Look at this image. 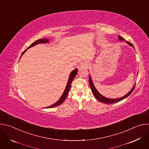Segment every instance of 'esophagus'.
<instances>
[{
  "label": "esophagus",
  "mask_w": 149,
  "mask_h": 149,
  "mask_svg": "<svg viewBox=\"0 0 149 149\" xmlns=\"http://www.w3.org/2000/svg\"><path fill=\"white\" fill-rule=\"evenodd\" d=\"M89 67H90L89 63H88L87 62L82 63L81 64V65H80V67L81 68H88Z\"/></svg>",
  "instance_id": "1"
}]
</instances>
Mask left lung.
<instances>
[{"label": "left lung", "instance_id": "obj_1", "mask_svg": "<svg viewBox=\"0 0 149 149\" xmlns=\"http://www.w3.org/2000/svg\"><path fill=\"white\" fill-rule=\"evenodd\" d=\"M118 37L119 40H121V41L125 40V39H124L123 38H122L121 36H118ZM125 42H126V43H127V44L129 45L130 46H131V47H132L134 48L133 45L132 44H131L130 42H129V41H125ZM137 75H138V73H137ZM89 83H90V88H91V91H92V92H93V93L94 97H95V98H96L97 100H98L99 101H101V102H104V103H105V104H113V103L117 102H118V101H120L124 100V98H127V97H129V96L132 94V93L133 91V90H134V87H135V86H136V84H135L134 85V86L133 87L132 89L128 93H127L126 95H125L124 96H123V97H120V98H114V99L113 98V99H111V98H107V97H104V96L102 95L100 93H98V91L97 90V89L95 88V86H94V85L93 82V80H92V78H91V77L90 75L89 76Z\"/></svg>", "mask_w": 149, "mask_h": 149}]
</instances>
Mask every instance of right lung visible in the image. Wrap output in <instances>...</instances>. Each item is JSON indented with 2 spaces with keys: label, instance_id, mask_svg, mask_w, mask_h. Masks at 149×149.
Here are the masks:
<instances>
[{
  "label": "right lung",
  "instance_id": "obj_1",
  "mask_svg": "<svg viewBox=\"0 0 149 149\" xmlns=\"http://www.w3.org/2000/svg\"><path fill=\"white\" fill-rule=\"evenodd\" d=\"M49 42V39H47V38H45V39H38L37 40H36L35 42H34L33 43H32L26 49H25L22 54V55H21L20 56V58L21 56H22V55L27 51V49L28 48H30L36 45H38L39 44H47V43H48ZM77 71H78V69H75L74 70H73L70 74V77L68 78V82H67V86L65 87V89L64 90V91H63L62 95H61V97H60V98L59 99V100H58L55 103H54V104H52V105H50L49 106V107H47V108H52V107H56V106L61 104L63 101H65V100L66 99L68 94V93L70 91V90L71 88V83H72V81H73V79H74V78L75 77L77 74Z\"/></svg>",
  "mask_w": 149,
  "mask_h": 149
}]
</instances>
